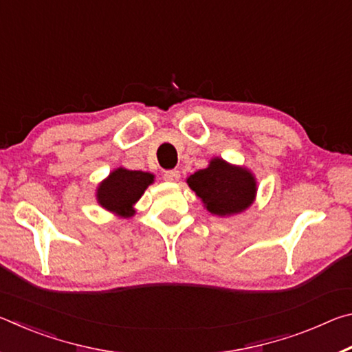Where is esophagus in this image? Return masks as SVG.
Masks as SVG:
<instances>
[{
  "mask_svg": "<svg viewBox=\"0 0 352 352\" xmlns=\"http://www.w3.org/2000/svg\"><path fill=\"white\" fill-rule=\"evenodd\" d=\"M163 178L166 182H178V180H180V170H177V169L164 170Z\"/></svg>",
  "mask_w": 352,
  "mask_h": 352,
  "instance_id": "obj_1",
  "label": "esophagus"
}]
</instances>
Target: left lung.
Here are the masks:
<instances>
[{
    "label": "left lung",
    "mask_w": 352,
    "mask_h": 352,
    "mask_svg": "<svg viewBox=\"0 0 352 352\" xmlns=\"http://www.w3.org/2000/svg\"><path fill=\"white\" fill-rule=\"evenodd\" d=\"M188 184L204 201L206 210L217 216L243 211L252 205L256 194L253 175L220 158H214L206 169L190 175Z\"/></svg>",
    "instance_id": "obj_1"
}]
</instances>
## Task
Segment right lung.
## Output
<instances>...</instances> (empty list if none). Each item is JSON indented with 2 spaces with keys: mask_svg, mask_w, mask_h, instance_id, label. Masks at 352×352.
I'll use <instances>...</instances> for the list:
<instances>
[{
  "mask_svg": "<svg viewBox=\"0 0 352 352\" xmlns=\"http://www.w3.org/2000/svg\"><path fill=\"white\" fill-rule=\"evenodd\" d=\"M153 182L148 172L127 170L119 168L113 170L98 189L99 204L109 211L121 214L122 217L133 216V204L144 194L146 188Z\"/></svg>",
  "mask_w": 352,
  "mask_h": 352,
  "instance_id": "right-lung-1",
  "label": "right lung"
}]
</instances>
